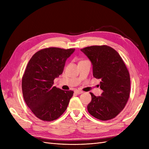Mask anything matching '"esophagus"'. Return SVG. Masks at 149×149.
<instances>
[{
	"instance_id": "obj_1",
	"label": "esophagus",
	"mask_w": 149,
	"mask_h": 149,
	"mask_svg": "<svg viewBox=\"0 0 149 149\" xmlns=\"http://www.w3.org/2000/svg\"><path fill=\"white\" fill-rule=\"evenodd\" d=\"M75 93H76L77 94H81L83 93V91L80 90H75Z\"/></svg>"
}]
</instances>
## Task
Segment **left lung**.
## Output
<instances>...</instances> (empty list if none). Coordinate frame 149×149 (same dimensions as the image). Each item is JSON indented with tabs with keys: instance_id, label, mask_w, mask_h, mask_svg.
<instances>
[{
	"instance_id": "8db88e82",
	"label": "left lung",
	"mask_w": 149,
	"mask_h": 149,
	"mask_svg": "<svg viewBox=\"0 0 149 149\" xmlns=\"http://www.w3.org/2000/svg\"><path fill=\"white\" fill-rule=\"evenodd\" d=\"M93 65V75L100 79L101 96L91 93L87 106L91 116L100 120H111L124 108L131 91L128 69L119 54L107 45H93L81 49Z\"/></svg>"
}]
</instances>
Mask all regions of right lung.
<instances>
[{
    "label": "right lung",
    "instance_id": "obj_1",
    "mask_svg": "<svg viewBox=\"0 0 149 149\" xmlns=\"http://www.w3.org/2000/svg\"><path fill=\"white\" fill-rule=\"evenodd\" d=\"M75 49L49 47L36 52L29 60L22 76L25 102L38 118L50 122L58 119L67 108L74 94L53 86L62 74L66 59Z\"/></svg>",
    "mask_w": 149,
    "mask_h": 149
}]
</instances>
